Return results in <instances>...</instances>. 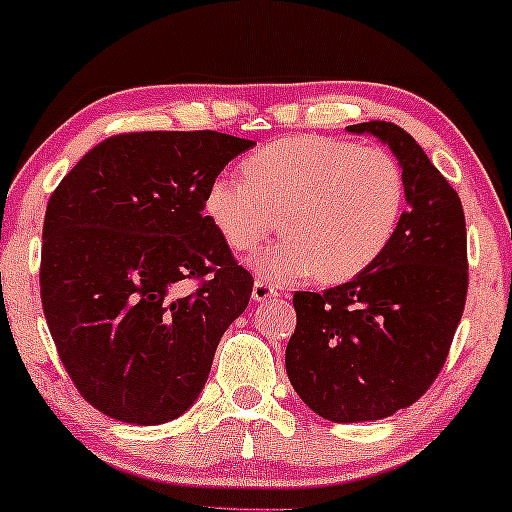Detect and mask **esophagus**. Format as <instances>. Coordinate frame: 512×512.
I'll return each mask as SVG.
<instances>
[{
  "label": "esophagus",
  "mask_w": 512,
  "mask_h": 512,
  "mask_svg": "<svg viewBox=\"0 0 512 512\" xmlns=\"http://www.w3.org/2000/svg\"><path fill=\"white\" fill-rule=\"evenodd\" d=\"M272 298H279V291H276L272 284H267V281L257 279L255 286H252V301L264 303V301H272Z\"/></svg>",
  "instance_id": "1"
}]
</instances>
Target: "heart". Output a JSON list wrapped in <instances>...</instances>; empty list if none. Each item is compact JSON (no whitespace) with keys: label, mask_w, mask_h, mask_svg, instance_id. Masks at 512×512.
<instances>
[{"label":"heart","mask_w":512,"mask_h":512,"mask_svg":"<svg viewBox=\"0 0 512 512\" xmlns=\"http://www.w3.org/2000/svg\"><path fill=\"white\" fill-rule=\"evenodd\" d=\"M243 175L211 182L204 211L236 252H255L279 223L284 238L255 260L276 284L363 274L390 245L407 199L402 166L383 146L315 134L255 151Z\"/></svg>","instance_id":"b5f03b06"}]
</instances>
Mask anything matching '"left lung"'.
<instances>
[{
	"mask_svg": "<svg viewBox=\"0 0 512 512\" xmlns=\"http://www.w3.org/2000/svg\"><path fill=\"white\" fill-rule=\"evenodd\" d=\"M346 129L390 146L407 180V211L366 272L293 296L286 373L298 397L334 424L385 419L424 395L467 298V228L450 182L402 127L373 120Z\"/></svg>",
	"mask_w": 512,
	"mask_h": 512,
	"instance_id": "obj_1",
	"label": "left lung"
}]
</instances>
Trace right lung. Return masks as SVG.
Masks as SVG:
<instances>
[{
    "label": "right lung",
    "mask_w": 512,
    "mask_h": 512,
    "mask_svg": "<svg viewBox=\"0 0 512 512\" xmlns=\"http://www.w3.org/2000/svg\"><path fill=\"white\" fill-rule=\"evenodd\" d=\"M250 139L129 132L93 146L52 192L40 298L88 404L156 426L195 404L252 276L204 214L209 185ZM197 280L195 292L186 281Z\"/></svg>",
    "instance_id": "obj_1"
}]
</instances>
